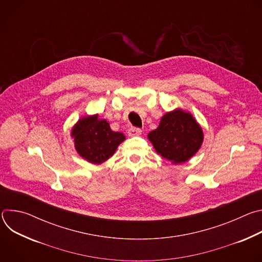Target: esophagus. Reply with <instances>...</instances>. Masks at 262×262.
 Masks as SVG:
<instances>
[{"instance_id": "1", "label": "esophagus", "mask_w": 262, "mask_h": 262, "mask_svg": "<svg viewBox=\"0 0 262 262\" xmlns=\"http://www.w3.org/2000/svg\"><path fill=\"white\" fill-rule=\"evenodd\" d=\"M141 133H142V129H141V128H138V127H130V128L128 129V132H127V134H128L129 137L139 136V135H141Z\"/></svg>"}]
</instances>
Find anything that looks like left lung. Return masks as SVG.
Masks as SVG:
<instances>
[{"label": "left lung", "mask_w": 262, "mask_h": 262, "mask_svg": "<svg viewBox=\"0 0 262 262\" xmlns=\"http://www.w3.org/2000/svg\"><path fill=\"white\" fill-rule=\"evenodd\" d=\"M159 155L173 164L190 160L203 141V133L194 117L182 110L165 114L159 127L148 134Z\"/></svg>", "instance_id": "1"}]
</instances>
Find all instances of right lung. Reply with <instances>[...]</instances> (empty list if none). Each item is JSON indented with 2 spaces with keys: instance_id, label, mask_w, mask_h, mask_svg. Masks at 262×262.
Segmentation results:
<instances>
[{
  "instance_id": "1",
  "label": "right lung",
  "mask_w": 262,
  "mask_h": 262,
  "mask_svg": "<svg viewBox=\"0 0 262 262\" xmlns=\"http://www.w3.org/2000/svg\"><path fill=\"white\" fill-rule=\"evenodd\" d=\"M78 154L92 164H101L116 151L118 145L124 141L122 133L113 132L110 124L98 115L83 117L71 130Z\"/></svg>"
}]
</instances>
